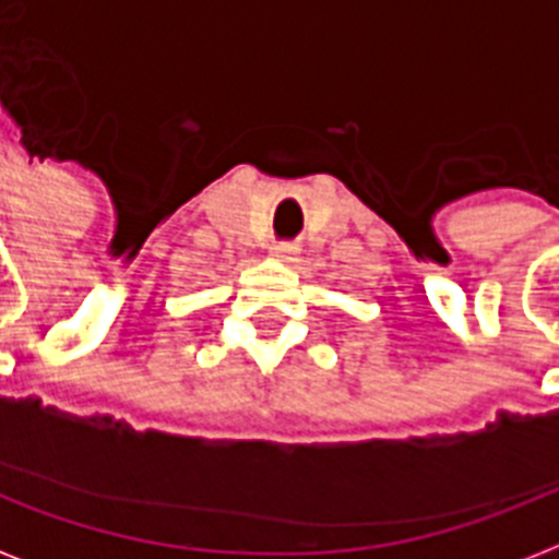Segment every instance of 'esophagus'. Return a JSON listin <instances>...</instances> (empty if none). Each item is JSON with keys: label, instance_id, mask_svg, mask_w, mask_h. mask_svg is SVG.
Segmentation results:
<instances>
[{"label": "esophagus", "instance_id": "esophagus-1", "mask_svg": "<svg viewBox=\"0 0 559 559\" xmlns=\"http://www.w3.org/2000/svg\"><path fill=\"white\" fill-rule=\"evenodd\" d=\"M296 252H298V249L293 243H275L270 249L272 258H275V261H284V263L293 261V258H296Z\"/></svg>", "mask_w": 559, "mask_h": 559}]
</instances>
